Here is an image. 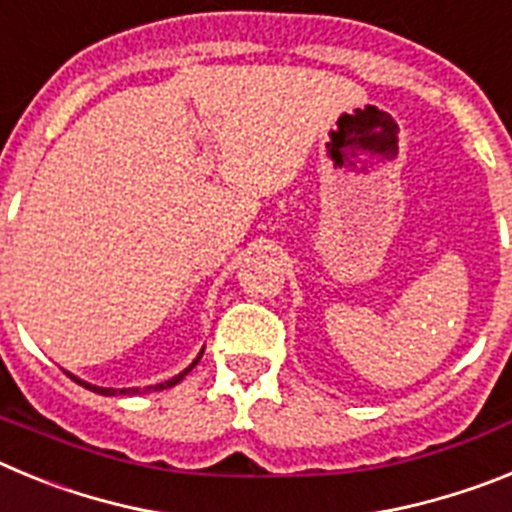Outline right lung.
I'll return each instance as SVG.
<instances>
[{
    "instance_id": "1",
    "label": "right lung",
    "mask_w": 512,
    "mask_h": 512,
    "mask_svg": "<svg viewBox=\"0 0 512 512\" xmlns=\"http://www.w3.org/2000/svg\"><path fill=\"white\" fill-rule=\"evenodd\" d=\"M202 351H205V348H202ZM202 351H200V356H197V359H194L192 364L187 366V369H184V372H179V374H176V377L166 379V382H158V384H151V387H143V390H140V387H122V390H115V387H97V384L84 382V379L74 377V374H71V372H66V374H69V377L74 379L76 384H81V387H87V390L97 392V395H104V397H115V395H143V392H151V390H169V387H174V384L182 382V379L187 377L189 372H192L194 366H197V361L202 359Z\"/></svg>"
}]
</instances>
